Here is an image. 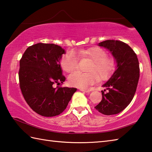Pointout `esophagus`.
<instances>
[{
  "instance_id": "esophagus-1",
  "label": "esophagus",
  "mask_w": 152,
  "mask_h": 152,
  "mask_svg": "<svg viewBox=\"0 0 152 152\" xmlns=\"http://www.w3.org/2000/svg\"><path fill=\"white\" fill-rule=\"evenodd\" d=\"M79 90L82 91V92H90V91L88 90L84 89V88H79Z\"/></svg>"
}]
</instances>
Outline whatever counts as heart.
<instances>
[{"mask_svg": "<svg viewBox=\"0 0 152 152\" xmlns=\"http://www.w3.org/2000/svg\"><path fill=\"white\" fill-rule=\"evenodd\" d=\"M78 53L80 56L91 59L93 63L88 68L89 72L76 71L69 76L68 82L73 86L88 88L98 81L97 73L101 79H105L114 70L115 60L106 57L107 53L103 49L95 47L87 50H79ZM78 55L74 52H70L62 58L60 64L64 71L72 72L78 68Z\"/></svg>", "mask_w": 152, "mask_h": 152, "instance_id": "b5f03b06", "label": "heart"}]
</instances>
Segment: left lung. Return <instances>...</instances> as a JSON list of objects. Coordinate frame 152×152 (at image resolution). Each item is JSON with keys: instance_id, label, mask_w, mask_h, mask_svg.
<instances>
[{"instance_id": "obj_1", "label": "left lung", "mask_w": 152, "mask_h": 152, "mask_svg": "<svg viewBox=\"0 0 152 152\" xmlns=\"http://www.w3.org/2000/svg\"><path fill=\"white\" fill-rule=\"evenodd\" d=\"M98 46L111 52L115 69L102 85L108 91H101L102 99L95 108L104 115L117 114L130 104L136 93L140 78L138 59L130 46L122 41L107 40Z\"/></svg>"}]
</instances>
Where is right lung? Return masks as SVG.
Returning a JSON list of instances; mask_svg holds the SVG:
<instances>
[{"label": "right lung", "mask_w": 152, "mask_h": 152, "mask_svg": "<svg viewBox=\"0 0 152 152\" xmlns=\"http://www.w3.org/2000/svg\"><path fill=\"white\" fill-rule=\"evenodd\" d=\"M66 53L54 44L38 43L26 50L20 60L19 82L27 104L40 115L52 117L66 108L75 88L56 87L65 81L60 60Z\"/></svg>", "instance_id": "1"}]
</instances>
